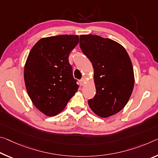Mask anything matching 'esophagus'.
Masks as SVG:
<instances>
[{"instance_id": "34e87169", "label": "esophagus", "mask_w": 158, "mask_h": 158, "mask_svg": "<svg viewBox=\"0 0 158 158\" xmlns=\"http://www.w3.org/2000/svg\"><path fill=\"white\" fill-rule=\"evenodd\" d=\"M85 84V79L84 78H81L79 80V84L80 86H84Z\"/></svg>"}]
</instances>
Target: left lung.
I'll list each match as a JSON object with an SVG mask.
<instances>
[{
  "instance_id": "left-lung-1",
  "label": "left lung",
  "mask_w": 158,
  "mask_h": 158,
  "mask_svg": "<svg viewBox=\"0 0 158 158\" xmlns=\"http://www.w3.org/2000/svg\"><path fill=\"white\" fill-rule=\"evenodd\" d=\"M79 46L91 62L96 93L89 105L101 117H108L124 108L134 86V69L124 48L97 35H81Z\"/></svg>"
}]
</instances>
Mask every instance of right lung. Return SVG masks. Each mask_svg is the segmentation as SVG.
I'll list each match as a JSON object with an SVG mask.
<instances>
[{"instance_id":"obj_1","label":"right lung","mask_w":158,"mask_h":158,"mask_svg":"<svg viewBox=\"0 0 158 158\" xmlns=\"http://www.w3.org/2000/svg\"><path fill=\"white\" fill-rule=\"evenodd\" d=\"M78 43L77 35L43 38L27 57L24 71L27 93L36 108L47 116L61 112L78 90L68 60Z\"/></svg>"}]
</instances>
